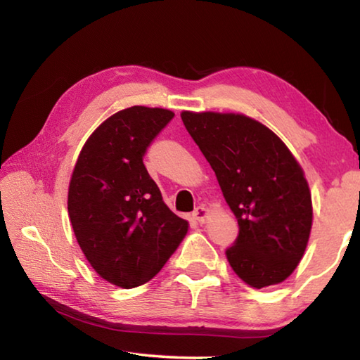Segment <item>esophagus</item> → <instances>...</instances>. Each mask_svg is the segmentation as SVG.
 Instances as JSON below:
<instances>
[{
	"label": "esophagus",
	"mask_w": 360,
	"mask_h": 360,
	"mask_svg": "<svg viewBox=\"0 0 360 360\" xmlns=\"http://www.w3.org/2000/svg\"><path fill=\"white\" fill-rule=\"evenodd\" d=\"M210 210L208 208H205V206H198V208H195L193 210V212H192V217L195 219V221L197 222H200V224H203V222H206L210 219Z\"/></svg>",
	"instance_id": "34e87169"
}]
</instances>
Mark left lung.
<instances>
[{"label":"left lung","mask_w":360,"mask_h":360,"mask_svg":"<svg viewBox=\"0 0 360 360\" xmlns=\"http://www.w3.org/2000/svg\"><path fill=\"white\" fill-rule=\"evenodd\" d=\"M188 135L203 152L240 233L229 264L255 289L283 283L307 249L311 192L303 169L268 127L233 112L182 111Z\"/></svg>","instance_id":"8db88e82"}]
</instances>
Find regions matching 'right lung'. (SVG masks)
Segmentation results:
<instances>
[{
  "label": "right lung",
  "mask_w": 360,
  "mask_h": 360,
  "mask_svg": "<svg viewBox=\"0 0 360 360\" xmlns=\"http://www.w3.org/2000/svg\"><path fill=\"white\" fill-rule=\"evenodd\" d=\"M174 112L131 106L85 141L72 169L68 214L85 259L124 289L150 281L178 249L188 222L163 202L143 157Z\"/></svg>",
  "instance_id": "1"
}]
</instances>
